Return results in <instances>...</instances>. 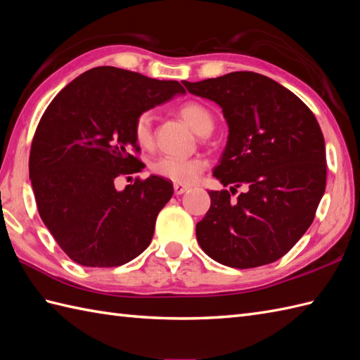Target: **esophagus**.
I'll list each match as a JSON object with an SVG mask.
<instances>
[{
    "instance_id": "esophagus-1",
    "label": "esophagus",
    "mask_w": 360,
    "mask_h": 360,
    "mask_svg": "<svg viewBox=\"0 0 360 360\" xmlns=\"http://www.w3.org/2000/svg\"><path fill=\"white\" fill-rule=\"evenodd\" d=\"M188 189H189L188 186L177 185V183H175V185H174V193H175V195H181V194H185Z\"/></svg>"
}]
</instances>
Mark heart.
Here are the masks:
<instances>
[{
  "label": "heart",
  "instance_id": "obj_1",
  "mask_svg": "<svg viewBox=\"0 0 360 360\" xmlns=\"http://www.w3.org/2000/svg\"><path fill=\"white\" fill-rule=\"evenodd\" d=\"M183 120L200 134L207 135L214 129V115L210 109L198 101H186L179 108ZM154 117L150 112H141L134 122V139L141 148L149 149L154 145ZM206 162L202 157H169L163 155L150 162V171L158 177L166 179L177 185H191L197 181L205 171Z\"/></svg>",
  "mask_w": 360,
  "mask_h": 360
}]
</instances>
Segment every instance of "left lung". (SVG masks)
Here are the masks:
<instances>
[{"mask_svg":"<svg viewBox=\"0 0 360 360\" xmlns=\"http://www.w3.org/2000/svg\"><path fill=\"white\" fill-rule=\"evenodd\" d=\"M188 92L217 103L229 127L212 175L228 189L211 191L197 223L202 250L231 268L278 260L314 220L325 193V140L314 114L297 95L255 72H231L183 82Z\"/></svg>","mask_w":360,"mask_h":360,"instance_id":"obj_1","label":"left lung"}]
</instances>
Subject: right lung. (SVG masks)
Instances as JSON below:
<instances>
[{"mask_svg":"<svg viewBox=\"0 0 360 360\" xmlns=\"http://www.w3.org/2000/svg\"><path fill=\"white\" fill-rule=\"evenodd\" d=\"M185 94L172 79L100 66L70 82L39 120L29 177L39 217L55 242L83 266L124 265L149 246L155 220L174 188L158 175L117 191L120 175L145 165L134 122L141 112Z\"/></svg>","mask_w":360,"mask_h":360,"instance_id":"right-lung-1","label":"right lung"}]
</instances>
